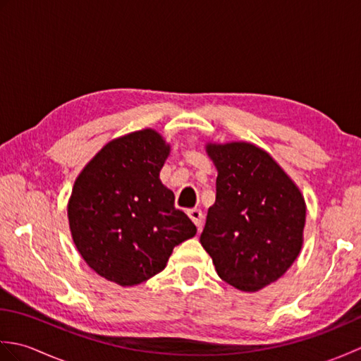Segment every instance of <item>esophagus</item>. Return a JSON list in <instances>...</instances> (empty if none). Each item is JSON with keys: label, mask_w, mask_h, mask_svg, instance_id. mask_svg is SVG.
<instances>
[{"label": "esophagus", "mask_w": 361, "mask_h": 361, "mask_svg": "<svg viewBox=\"0 0 361 361\" xmlns=\"http://www.w3.org/2000/svg\"><path fill=\"white\" fill-rule=\"evenodd\" d=\"M188 216H189L190 220H192L194 224L197 225V228L200 229L202 221H203V212H202L200 209H189V211H188Z\"/></svg>", "instance_id": "1"}]
</instances>
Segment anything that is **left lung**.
Here are the masks:
<instances>
[{
    "label": "left lung",
    "instance_id": "1",
    "mask_svg": "<svg viewBox=\"0 0 361 361\" xmlns=\"http://www.w3.org/2000/svg\"><path fill=\"white\" fill-rule=\"evenodd\" d=\"M217 195L200 235L220 279L242 291L278 281L302 247L305 203L287 173L248 142L208 145Z\"/></svg>",
    "mask_w": 361,
    "mask_h": 361
}]
</instances>
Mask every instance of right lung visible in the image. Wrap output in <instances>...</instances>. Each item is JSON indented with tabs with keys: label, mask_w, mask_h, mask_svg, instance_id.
Wrapping results in <instances>:
<instances>
[{
	"label": "right lung",
	"mask_w": 361,
	"mask_h": 361,
	"mask_svg": "<svg viewBox=\"0 0 361 361\" xmlns=\"http://www.w3.org/2000/svg\"><path fill=\"white\" fill-rule=\"evenodd\" d=\"M169 145L153 130L109 142L75 180L68 217L75 247L102 278L136 286L166 267L197 228L159 181Z\"/></svg>",
	"instance_id": "obj_1"
}]
</instances>
